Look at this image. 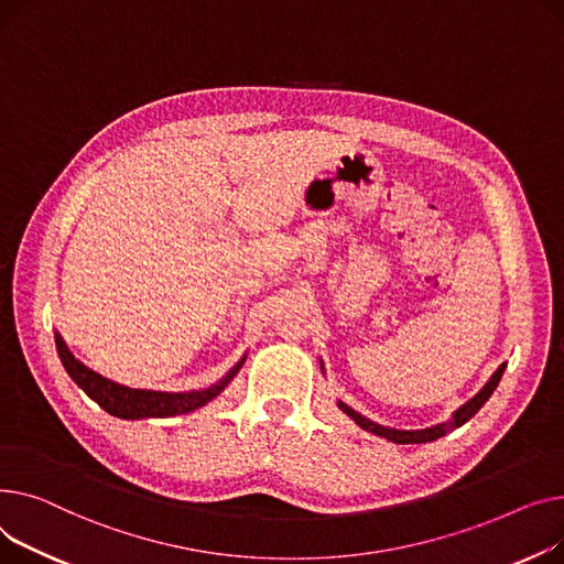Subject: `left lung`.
Wrapping results in <instances>:
<instances>
[{
    "mask_svg": "<svg viewBox=\"0 0 564 564\" xmlns=\"http://www.w3.org/2000/svg\"><path fill=\"white\" fill-rule=\"evenodd\" d=\"M506 367H508V364H501V367L496 369L494 376L487 380V384L474 395V399H469L465 405L457 408L448 421L437 423V425H430V427H421V430L387 427V425H380V423H376V421H371V419H367V416H361L359 412H355L352 408H348L344 401H337V405H339V410H341L344 414H348L361 430H367V433H373V435H378V437H384V440H389V442H393V444H425V442H435V440L444 437L446 433H451V430H455V427H459V425H465V423L487 403V399L494 393V389L499 387ZM321 369H323V361H321Z\"/></svg>",
    "mask_w": 564,
    "mask_h": 564,
    "instance_id": "obj_1",
    "label": "left lung"
}]
</instances>
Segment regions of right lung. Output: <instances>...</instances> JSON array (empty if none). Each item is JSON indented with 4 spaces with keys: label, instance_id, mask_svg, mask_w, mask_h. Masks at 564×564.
Listing matches in <instances>:
<instances>
[{
    "label": "right lung",
    "instance_id": "obj_1",
    "mask_svg": "<svg viewBox=\"0 0 564 564\" xmlns=\"http://www.w3.org/2000/svg\"><path fill=\"white\" fill-rule=\"evenodd\" d=\"M54 341H56V350H58L63 369L68 371V376L77 382V387H82L88 393V399H93L105 412H109L118 419H131V421L188 414L197 408L207 405L231 380H235V376L239 373V369L246 361V355H243L216 384H212L207 389L180 391V393L177 391H152V389H131V387L118 384L105 376L95 373L70 352V348L65 346V341L58 333H54Z\"/></svg>",
    "mask_w": 564,
    "mask_h": 564
}]
</instances>
